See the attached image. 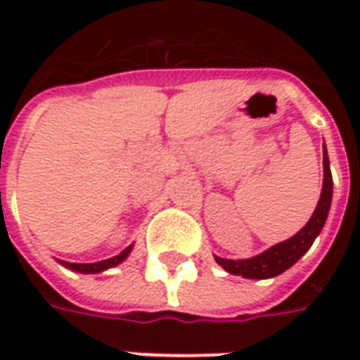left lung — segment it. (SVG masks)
I'll use <instances>...</instances> for the list:
<instances>
[{
    "label": "left lung",
    "mask_w": 360,
    "mask_h": 360,
    "mask_svg": "<svg viewBox=\"0 0 360 360\" xmlns=\"http://www.w3.org/2000/svg\"><path fill=\"white\" fill-rule=\"evenodd\" d=\"M332 172H330V162H328V154L324 148V185H322L316 210L309 219V224L291 239L279 243L258 257L249 258V260H227V258L216 257V262L229 274L249 279L274 278V276H279L281 271H285L287 268H291L310 249V245L314 243L318 233L324 227L330 204H332Z\"/></svg>",
    "instance_id": "left-lung-1"
}]
</instances>
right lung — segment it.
<instances>
[{
    "mask_svg": "<svg viewBox=\"0 0 360 360\" xmlns=\"http://www.w3.org/2000/svg\"><path fill=\"white\" fill-rule=\"evenodd\" d=\"M129 252H131V247L123 250V252L117 255V257L108 258V260H102V262H94V264H71V262H63V264H65L67 268H71V270L81 271V274H98V271L108 270V268H111V266L121 264V262L129 257Z\"/></svg>",
    "mask_w": 360,
    "mask_h": 360,
    "instance_id": "1",
    "label": "right lung"
}]
</instances>
